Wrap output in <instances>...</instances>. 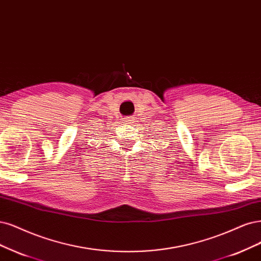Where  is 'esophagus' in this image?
I'll use <instances>...</instances> for the list:
<instances>
[{
    "instance_id": "esophagus-1",
    "label": "esophagus",
    "mask_w": 261,
    "mask_h": 261,
    "mask_svg": "<svg viewBox=\"0 0 261 261\" xmlns=\"http://www.w3.org/2000/svg\"><path fill=\"white\" fill-rule=\"evenodd\" d=\"M122 123L126 124V125H133L135 123V120L132 118V116H126V118H124L122 120Z\"/></svg>"
}]
</instances>
